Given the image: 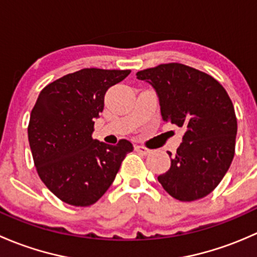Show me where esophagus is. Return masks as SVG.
<instances>
[{"label": "esophagus", "mask_w": 257, "mask_h": 257, "mask_svg": "<svg viewBox=\"0 0 257 257\" xmlns=\"http://www.w3.org/2000/svg\"><path fill=\"white\" fill-rule=\"evenodd\" d=\"M134 149H136L137 152L141 153V154H143V155H148V154H150V153H152V150L143 147V145H136V147H134Z\"/></svg>", "instance_id": "34e87169"}]
</instances>
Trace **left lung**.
I'll use <instances>...</instances> for the list:
<instances>
[{
    "mask_svg": "<svg viewBox=\"0 0 257 257\" xmlns=\"http://www.w3.org/2000/svg\"><path fill=\"white\" fill-rule=\"evenodd\" d=\"M159 98L164 121L184 128L170 169L158 177L164 190L180 201L211 193L235 154L237 121L226 90L216 79L180 63L160 64L137 73Z\"/></svg>",
    "mask_w": 257,
    "mask_h": 257,
    "instance_id": "8db88e82",
    "label": "left lung"
}]
</instances>
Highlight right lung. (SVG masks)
Here are the masks:
<instances>
[{
  "label": "right lung",
  "mask_w": 257,
  "mask_h": 257,
  "mask_svg": "<svg viewBox=\"0 0 257 257\" xmlns=\"http://www.w3.org/2000/svg\"><path fill=\"white\" fill-rule=\"evenodd\" d=\"M131 71L84 68L41 90L28 124V142L37 173L64 203L89 206L109 189L131 142L116 145L93 139L94 120L104 108L108 88Z\"/></svg>",
  "instance_id": "right-lung-1"
}]
</instances>
